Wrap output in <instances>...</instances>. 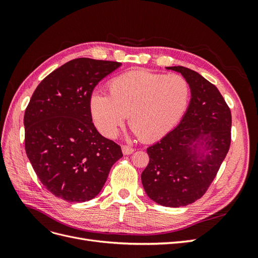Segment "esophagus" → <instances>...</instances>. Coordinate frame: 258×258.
Segmentation results:
<instances>
[{"label": "esophagus", "instance_id": "esophagus-1", "mask_svg": "<svg viewBox=\"0 0 258 258\" xmlns=\"http://www.w3.org/2000/svg\"><path fill=\"white\" fill-rule=\"evenodd\" d=\"M121 150H122L123 155H130V154H132V153L135 152V148H132V147L128 146V145H122L121 146Z\"/></svg>", "mask_w": 258, "mask_h": 258}]
</instances>
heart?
<instances>
[{
    "label": "heart",
    "mask_w": 258,
    "mask_h": 258,
    "mask_svg": "<svg viewBox=\"0 0 258 258\" xmlns=\"http://www.w3.org/2000/svg\"><path fill=\"white\" fill-rule=\"evenodd\" d=\"M108 92L95 91L89 106L101 134L114 138L129 115L131 129L142 141H154L172 130L185 114L190 86L179 74L131 70L114 77Z\"/></svg>",
    "instance_id": "heart-1"
}]
</instances>
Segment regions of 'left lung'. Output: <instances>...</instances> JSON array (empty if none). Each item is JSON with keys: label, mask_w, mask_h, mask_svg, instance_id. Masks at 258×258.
Masks as SVG:
<instances>
[{"label": "left lung", "mask_w": 258, "mask_h": 258, "mask_svg": "<svg viewBox=\"0 0 258 258\" xmlns=\"http://www.w3.org/2000/svg\"><path fill=\"white\" fill-rule=\"evenodd\" d=\"M190 86L183 118L159 142L147 148L144 190L156 204L178 208L200 199L215 178L231 141V113L213 84L184 67H168Z\"/></svg>", "instance_id": "left-lung-1"}]
</instances>
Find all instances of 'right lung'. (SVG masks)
Instances as JSON below:
<instances>
[{"mask_svg":"<svg viewBox=\"0 0 258 258\" xmlns=\"http://www.w3.org/2000/svg\"><path fill=\"white\" fill-rule=\"evenodd\" d=\"M120 62L77 58L37 86L26 108L25 147L45 188L69 202H85L102 189L121 148L92 122L90 96Z\"/></svg>","mask_w":258,"mask_h":258,"instance_id":"obj_1","label":"right lung"}]
</instances>
